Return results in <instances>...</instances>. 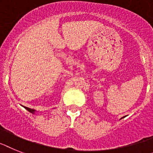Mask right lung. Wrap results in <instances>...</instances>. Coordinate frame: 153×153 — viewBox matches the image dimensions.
<instances>
[{
  "label": "right lung",
  "mask_w": 153,
  "mask_h": 153,
  "mask_svg": "<svg viewBox=\"0 0 153 153\" xmlns=\"http://www.w3.org/2000/svg\"><path fill=\"white\" fill-rule=\"evenodd\" d=\"M25 109H26L28 111H29L30 113H33V114H34L35 113L36 110H33V109H30V108H28V107H25Z\"/></svg>",
  "instance_id": "obj_1"
}]
</instances>
